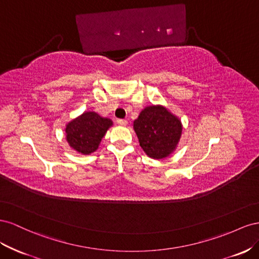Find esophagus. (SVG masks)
Listing matches in <instances>:
<instances>
[{"instance_id":"esophagus-1","label":"esophagus","mask_w":259,"mask_h":259,"mask_svg":"<svg viewBox=\"0 0 259 259\" xmlns=\"http://www.w3.org/2000/svg\"><path fill=\"white\" fill-rule=\"evenodd\" d=\"M117 123L119 124V125H125L128 123V121L125 120V119H117Z\"/></svg>"}]
</instances>
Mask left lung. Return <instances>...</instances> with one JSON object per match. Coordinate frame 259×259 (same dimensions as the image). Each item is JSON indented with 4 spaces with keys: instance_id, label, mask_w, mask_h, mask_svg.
I'll use <instances>...</instances> for the list:
<instances>
[{
    "instance_id": "left-lung-1",
    "label": "left lung",
    "mask_w": 259,
    "mask_h": 259,
    "mask_svg": "<svg viewBox=\"0 0 259 259\" xmlns=\"http://www.w3.org/2000/svg\"><path fill=\"white\" fill-rule=\"evenodd\" d=\"M140 145L151 158L169 156L177 147L181 134V121L162 106H147L134 121Z\"/></svg>"
}]
</instances>
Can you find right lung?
Listing matches in <instances>:
<instances>
[{"label": "right lung", "mask_w": 259, "mask_h": 259, "mask_svg": "<svg viewBox=\"0 0 259 259\" xmlns=\"http://www.w3.org/2000/svg\"><path fill=\"white\" fill-rule=\"evenodd\" d=\"M113 121L94 112H87L66 125V139L73 150L91 154L98 150L102 138Z\"/></svg>", "instance_id": "1"}]
</instances>
